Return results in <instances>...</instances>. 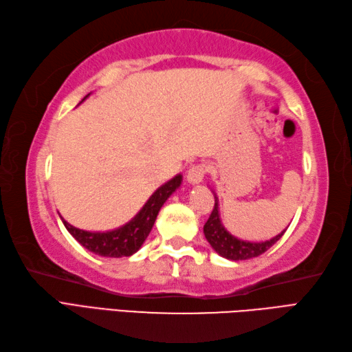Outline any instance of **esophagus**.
Returning <instances> with one entry per match:
<instances>
[{
	"instance_id": "1",
	"label": "esophagus",
	"mask_w": 352,
	"mask_h": 352,
	"mask_svg": "<svg viewBox=\"0 0 352 352\" xmlns=\"http://www.w3.org/2000/svg\"><path fill=\"white\" fill-rule=\"evenodd\" d=\"M205 173H206V166H205V164H196V166L190 167L188 171H186V181H188L192 185L200 184V182L204 181Z\"/></svg>"
}]
</instances>
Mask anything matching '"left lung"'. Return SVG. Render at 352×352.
Wrapping results in <instances>:
<instances>
[{
  "mask_svg": "<svg viewBox=\"0 0 352 352\" xmlns=\"http://www.w3.org/2000/svg\"><path fill=\"white\" fill-rule=\"evenodd\" d=\"M284 232L285 229L281 234L274 236V239L266 240V241H258V243L236 239V236L229 234L225 229V226L221 225L220 214H219V199L216 195H214L212 212L204 226V234L206 236L208 243L212 246V249L216 250L220 256L228 258V260H232V261H241V260H249V258L260 256L261 254H264L266 250H269L272 246H274L275 243L284 235Z\"/></svg>",
  "mask_w": 352,
  "mask_h": 352,
  "instance_id": "left-lung-1",
  "label": "left lung"
}]
</instances>
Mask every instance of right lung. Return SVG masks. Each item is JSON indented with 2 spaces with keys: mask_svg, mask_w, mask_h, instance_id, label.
Returning <instances> with one entry per match:
<instances>
[{
  "mask_svg": "<svg viewBox=\"0 0 352 352\" xmlns=\"http://www.w3.org/2000/svg\"><path fill=\"white\" fill-rule=\"evenodd\" d=\"M181 182L182 175H177L173 179H170L168 182L161 185L129 223L118 229H113V231H83V229H78L74 228L73 225H69L68 221L63 220L62 217L60 219L63 221V225L68 229V232L73 235L85 249H88L89 252H94L100 256L112 258L131 256L142 246V243L146 241L147 235L152 231V228L155 225V220L157 217V212L161 210V206L166 204V200L173 195L179 186H181Z\"/></svg>",
  "mask_w": 352,
  "mask_h": 352,
  "instance_id": "obj_1",
  "label": "right lung"
}]
</instances>
